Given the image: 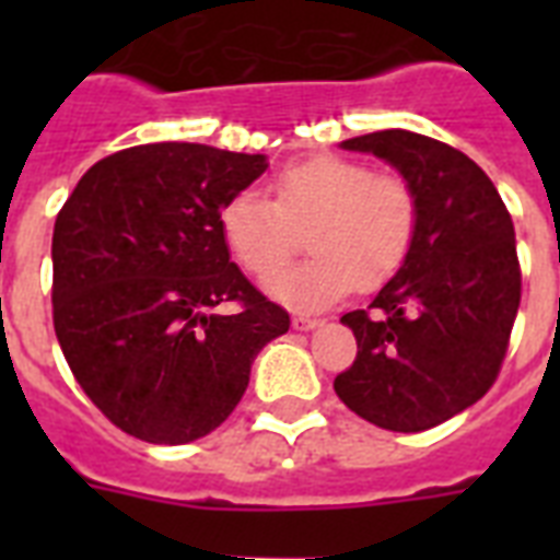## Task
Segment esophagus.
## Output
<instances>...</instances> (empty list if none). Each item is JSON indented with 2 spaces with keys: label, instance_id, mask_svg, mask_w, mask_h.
<instances>
[{
  "label": "esophagus",
  "instance_id": "esophagus-1",
  "mask_svg": "<svg viewBox=\"0 0 560 560\" xmlns=\"http://www.w3.org/2000/svg\"><path fill=\"white\" fill-rule=\"evenodd\" d=\"M319 325H323L319 316H307V314L293 316V328H296V331H314V328H319Z\"/></svg>",
  "mask_w": 560,
  "mask_h": 560
}]
</instances>
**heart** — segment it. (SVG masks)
Wrapping results in <instances>:
<instances>
[{
  "mask_svg": "<svg viewBox=\"0 0 560 560\" xmlns=\"http://www.w3.org/2000/svg\"><path fill=\"white\" fill-rule=\"evenodd\" d=\"M272 194L244 188L220 209L229 253L249 276L267 279L295 252L308 229L315 253L267 281L270 296L290 307H325L354 284L381 288L400 270L416 237L418 206L398 177H377L363 162L314 156L272 177Z\"/></svg>",
  "mask_w": 560,
  "mask_h": 560,
  "instance_id": "b5f03b06",
  "label": "heart"
}]
</instances>
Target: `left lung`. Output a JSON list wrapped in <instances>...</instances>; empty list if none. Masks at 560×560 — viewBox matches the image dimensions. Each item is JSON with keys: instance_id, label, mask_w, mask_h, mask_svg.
<instances>
[{"instance_id": "left-lung-1", "label": "left lung", "mask_w": 560, "mask_h": 560, "mask_svg": "<svg viewBox=\"0 0 560 560\" xmlns=\"http://www.w3.org/2000/svg\"><path fill=\"white\" fill-rule=\"evenodd\" d=\"M374 153L412 188L416 237L369 311L340 319L358 360L334 381L351 412L421 433L477 404L497 381L521 307L512 214L477 162L409 130L342 142Z\"/></svg>"}]
</instances>
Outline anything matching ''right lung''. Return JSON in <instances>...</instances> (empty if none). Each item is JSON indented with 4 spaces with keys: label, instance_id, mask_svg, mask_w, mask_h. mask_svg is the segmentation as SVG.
I'll use <instances>...</instances> for the list:
<instances>
[{
    "label": "right lung",
    "instance_id": "right-lung-1",
    "mask_svg": "<svg viewBox=\"0 0 560 560\" xmlns=\"http://www.w3.org/2000/svg\"><path fill=\"white\" fill-rule=\"evenodd\" d=\"M264 153L156 142L95 162L55 220V334L74 381L125 433L186 444L232 416L258 351L288 334L220 232ZM237 301V315H214Z\"/></svg>",
    "mask_w": 560,
    "mask_h": 560
}]
</instances>
